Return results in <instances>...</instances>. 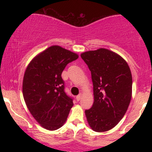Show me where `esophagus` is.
<instances>
[{"label":"esophagus","instance_id":"esophagus-1","mask_svg":"<svg viewBox=\"0 0 152 152\" xmlns=\"http://www.w3.org/2000/svg\"><path fill=\"white\" fill-rule=\"evenodd\" d=\"M81 97H82V94H80L79 95H78L77 96H76V100H77V101H79L80 99H81Z\"/></svg>","mask_w":152,"mask_h":152}]
</instances>
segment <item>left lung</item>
Returning a JSON list of instances; mask_svg holds the SVG:
<instances>
[{
    "instance_id": "obj_1",
    "label": "left lung",
    "mask_w": 152,
    "mask_h": 152,
    "mask_svg": "<svg viewBox=\"0 0 152 152\" xmlns=\"http://www.w3.org/2000/svg\"><path fill=\"white\" fill-rule=\"evenodd\" d=\"M91 72L94 104L85 111L87 122L96 132L109 131L126 114L132 96V76L126 61L107 48L81 54Z\"/></svg>"
}]
</instances>
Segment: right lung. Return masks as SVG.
I'll return each mask as SVG.
<instances>
[{
	"mask_svg": "<svg viewBox=\"0 0 152 152\" xmlns=\"http://www.w3.org/2000/svg\"><path fill=\"white\" fill-rule=\"evenodd\" d=\"M77 53L59 46H51L34 57L26 68L23 96L26 106L43 128L54 131L67 120L74 103L64 92L61 74Z\"/></svg>",
	"mask_w": 152,
	"mask_h": 152,
	"instance_id": "1",
	"label": "right lung"
}]
</instances>
